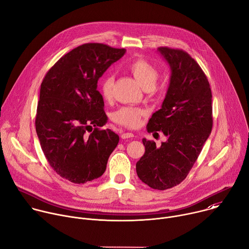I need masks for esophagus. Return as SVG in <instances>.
<instances>
[{
    "label": "esophagus",
    "mask_w": 249,
    "mask_h": 249,
    "mask_svg": "<svg viewBox=\"0 0 249 249\" xmlns=\"http://www.w3.org/2000/svg\"><path fill=\"white\" fill-rule=\"evenodd\" d=\"M133 137H134V134L130 133V132H123L121 134L122 139H130V138H133Z\"/></svg>",
    "instance_id": "34e87169"
}]
</instances>
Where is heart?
<instances>
[{
	"instance_id": "b5f03b06",
	"label": "heart",
	"mask_w": 249,
	"mask_h": 249,
	"mask_svg": "<svg viewBox=\"0 0 249 249\" xmlns=\"http://www.w3.org/2000/svg\"><path fill=\"white\" fill-rule=\"evenodd\" d=\"M128 70L137 82L145 89L153 88L159 78L158 68L144 58H138L132 61L128 65ZM113 87L114 76L112 74L104 76L99 84V91L104 99L108 100L112 97ZM143 115L144 111L142 109L135 107H121L113 113L112 119L120 125L134 128L140 124Z\"/></svg>"
}]
</instances>
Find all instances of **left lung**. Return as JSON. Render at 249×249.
<instances>
[{
  "instance_id": "8db88e82",
  "label": "left lung",
  "mask_w": 249,
  "mask_h": 249,
  "mask_svg": "<svg viewBox=\"0 0 249 249\" xmlns=\"http://www.w3.org/2000/svg\"><path fill=\"white\" fill-rule=\"evenodd\" d=\"M171 71L161 108L149 120V133L162 132L166 142L157 148L143 139L145 154L136 163L139 178L153 189L181 183L197 160L213 127L212 91L205 73L185 51L159 47Z\"/></svg>"
}]
</instances>
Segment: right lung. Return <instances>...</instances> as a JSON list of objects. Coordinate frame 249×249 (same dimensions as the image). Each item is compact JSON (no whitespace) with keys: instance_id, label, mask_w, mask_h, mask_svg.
Segmentation results:
<instances>
[{"instance_id":"1","label":"right lung","mask_w":249,"mask_h":249,"mask_svg":"<svg viewBox=\"0 0 249 249\" xmlns=\"http://www.w3.org/2000/svg\"><path fill=\"white\" fill-rule=\"evenodd\" d=\"M126 50L83 44L61 57L45 75L35 128L50 166L77 184L100 177L119 136L107 122L97 81Z\"/></svg>"}]
</instances>
